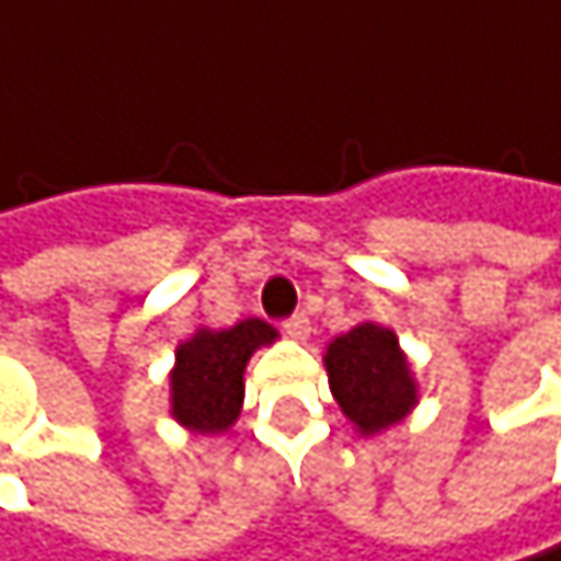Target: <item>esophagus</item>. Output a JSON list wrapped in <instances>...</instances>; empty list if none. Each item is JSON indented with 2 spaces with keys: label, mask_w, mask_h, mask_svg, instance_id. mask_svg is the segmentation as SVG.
Listing matches in <instances>:
<instances>
[{
  "label": "esophagus",
  "mask_w": 561,
  "mask_h": 561,
  "mask_svg": "<svg viewBox=\"0 0 561 561\" xmlns=\"http://www.w3.org/2000/svg\"><path fill=\"white\" fill-rule=\"evenodd\" d=\"M283 332H286L289 339H299V342H302V339H309V332H312L309 316H302V312H299V316H289V319L283 322Z\"/></svg>",
  "instance_id": "34e87169"
}]
</instances>
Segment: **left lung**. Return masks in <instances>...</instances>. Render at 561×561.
<instances>
[{
    "mask_svg": "<svg viewBox=\"0 0 561 561\" xmlns=\"http://www.w3.org/2000/svg\"><path fill=\"white\" fill-rule=\"evenodd\" d=\"M325 365L335 401L365 434L398 424L417 401L398 339L381 325L365 322L335 339Z\"/></svg>",
    "mask_w": 561,
    "mask_h": 561,
    "instance_id": "obj_1",
    "label": "left lung"
}]
</instances>
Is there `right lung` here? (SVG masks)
<instances>
[{"label":"right lung","instance_id":"add662e5","mask_svg":"<svg viewBox=\"0 0 561 561\" xmlns=\"http://www.w3.org/2000/svg\"><path fill=\"white\" fill-rule=\"evenodd\" d=\"M268 342H275V329L259 319H245L226 332L199 329L176 348L170 375L173 417L196 434L226 431L239 417L245 362Z\"/></svg>","mask_w":561,"mask_h":561}]
</instances>
